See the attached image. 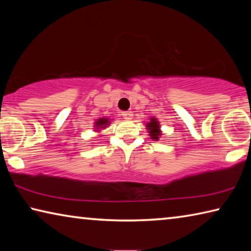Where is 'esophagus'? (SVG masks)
I'll use <instances>...</instances> for the list:
<instances>
[{
	"instance_id": "esophagus-1",
	"label": "esophagus",
	"mask_w": 251,
	"mask_h": 251,
	"mask_svg": "<svg viewBox=\"0 0 251 251\" xmlns=\"http://www.w3.org/2000/svg\"><path fill=\"white\" fill-rule=\"evenodd\" d=\"M122 116L125 118V120H131L133 118V113L131 112H123Z\"/></svg>"
}]
</instances>
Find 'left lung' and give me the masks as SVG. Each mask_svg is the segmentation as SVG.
Wrapping results in <instances>:
<instances>
[{"label":"left lung","mask_w":251,"mask_h":251,"mask_svg":"<svg viewBox=\"0 0 251 251\" xmlns=\"http://www.w3.org/2000/svg\"><path fill=\"white\" fill-rule=\"evenodd\" d=\"M147 129L150 130V135L151 139H155V141H158L159 139V136L161 135V131L159 130V123L157 122L156 118H151V122L147 123L146 124Z\"/></svg>","instance_id":"1"}]
</instances>
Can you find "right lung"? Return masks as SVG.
Masks as SVG:
<instances>
[{"label":"right lung","instance_id":"add662e5","mask_svg":"<svg viewBox=\"0 0 251 251\" xmlns=\"http://www.w3.org/2000/svg\"><path fill=\"white\" fill-rule=\"evenodd\" d=\"M109 124V121L108 118H100L99 121L95 123V127L97 129H100V128H104Z\"/></svg>","mask_w":251,"mask_h":251}]
</instances>
